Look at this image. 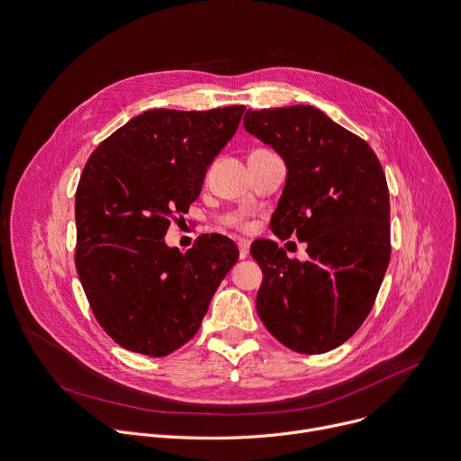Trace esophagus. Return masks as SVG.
Masks as SVG:
<instances>
[{
  "label": "esophagus",
  "mask_w": 461,
  "mask_h": 461,
  "mask_svg": "<svg viewBox=\"0 0 461 461\" xmlns=\"http://www.w3.org/2000/svg\"><path fill=\"white\" fill-rule=\"evenodd\" d=\"M249 253V242L248 240H239V257L246 258Z\"/></svg>",
  "instance_id": "34e87169"
}]
</instances>
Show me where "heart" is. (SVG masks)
Segmentation results:
<instances>
[{"instance_id":"obj_1","label":"heart","mask_w":461,"mask_h":461,"mask_svg":"<svg viewBox=\"0 0 461 461\" xmlns=\"http://www.w3.org/2000/svg\"><path fill=\"white\" fill-rule=\"evenodd\" d=\"M228 221H230V222H233V224H240V219H239V217H230Z\"/></svg>"}]
</instances>
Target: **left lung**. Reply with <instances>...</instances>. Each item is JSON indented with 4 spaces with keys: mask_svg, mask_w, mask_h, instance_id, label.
Wrapping results in <instances>:
<instances>
[{
    "mask_svg": "<svg viewBox=\"0 0 461 461\" xmlns=\"http://www.w3.org/2000/svg\"><path fill=\"white\" fill-rule=\"evenodd\" d=\"M244 129L286 164L272 231L306 242L304 262L255 240L257 313L301 354L343 345L370 313L390 260V201L370 146L313 105L248 109Z\"/></svg>",
    "mask_w": 461,
    "mask_h": 461,
    "instance_id": "left-lung-1",
    "label": "left lung"
}]
</instances>
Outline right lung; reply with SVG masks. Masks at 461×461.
Returning a JSON list of instances; mask_svg holds the SVG:
<instances>
[{"mask_svg": "<svg viewBox=\"0 0 461 461\" xmlns=\"http://www.w3.org/2000/svg\"><path fill=\"white\" fill-rule=\"evenodd\" d=\"M244 109L146 111L84 167L75 201L78 277L100 326L131 352L162 357L185 345L239 258L224 235L201 237L185 253L164 235L201 194Z\"/></svg>", "mask_w": 461, "mask_h": 461, "instance_id": "right-lung-1", "label": "right lung"}]
</instances>
